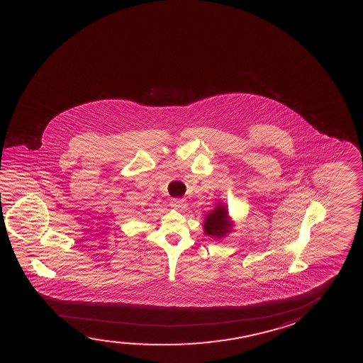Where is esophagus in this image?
<instances>
[{
    "label": "esophagus",
    "mask_w": 363,
    "mask_h": 363,
    "mask_svg": "<svg viewBox=\"0 0 363 363\" xmlns=\"http://www.w3.org/2000/svg\"><path fill=\"white\" fill-rule=\"evenodd\" d=\"M171 206L176 209L184 208V206H186V201L182 199H174L171 201Z\"/></svg>",
    "instance_id": "esophagus-1"
}]
</instances>
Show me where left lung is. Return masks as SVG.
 I'll use <instances>...</instances> for the list:
<instances>
[{"instance_id": "8db88e82", "label": "left lung", "mask_w": 363, "mask_h": 363, "mask_svg": "<svg viewBox=\"0 0 363 363\" xmlns=\"http://www.w3.org/2000/svg\"><path fill=\"white\" fill-rule=\"evenodd\" d=\"M227 214L228 212L225 211V207L223 206H218L217 208L212 211L204 220V233L212 237H218V238L229 233L230 223Z\"/></svg>"}]
</instances>
